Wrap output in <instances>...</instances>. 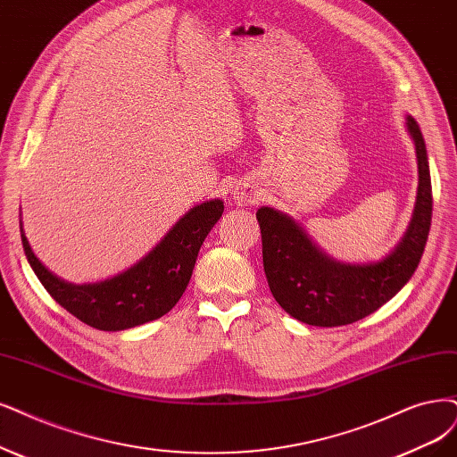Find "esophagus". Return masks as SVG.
Segmentation results:
<instances>
[{"instance_id": "esophagus-1", "label": "esophagus", "mask_w": 457, "mask_h": 457, "mask_svg": "<svg viewBox=\"0 0 457 457\" xmlns=\"http://www.w3.org/2000/svg\"><path fill=\"white\" fill-rule=\"evenodd\" d=\"M233 197L237 199L239 205H248V203H256L260 199V192L252 184H239L233 192Z\"/></svg>"}]
</instances>
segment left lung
<instances>
[{
  "instance_id": "obj_1",
  "label": "left lung",
  "mask_w": 457,
  "mask_h": 457,
  "mask_svg": "<svg viewBox=\"0 0 457 457\" xmlns=\"http://www.w3.org/2000/svg\"><path fill=\"white\" fill-rule=\"evenodd\" d=\"M416 146L418 195L403 241L378 263L345 265L328 258L290 216L262 207L263 269L278 305L309 326H346L390 301L411 280L424 254L431 228L433 192L428 150L418 122L407 116Z\"/></svg>"
}]
</instances>
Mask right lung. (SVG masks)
Listing matches in <instances>:
<instances>
[{"mask_svg": "<svg viewBox=\"0 0 457 457\" xmlns=\"http://www.w3.org/2000/svg\"><path fill=\"white\" fill-rule=\"evenodd\" d=\"M224 212L212 199L186 212L162 243L139 263L114 278L75 286L46 271L22 235L26 258L45 290L80 322L101 331L141 326L171 311L192 278L197 252Z\"/></svg>", "mask_w": 457, "mask_h": 457, "instance_id": "obj_1", "label": "right lung"}]
</instances>
